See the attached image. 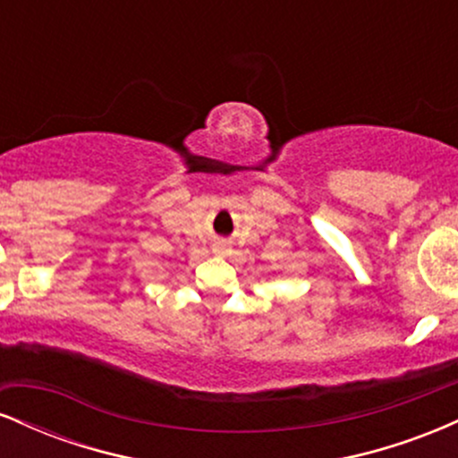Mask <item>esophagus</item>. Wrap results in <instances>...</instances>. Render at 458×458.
Listing matches in <instances>:
<instances>
[{
	"instance_id": "esophagus-1",
	"label": "esophagus",
	"mask_w": 458,
	"mask_h": 458,
	"mask_svg": "<svg viewBox=\"0 0 458 458\" xmlns=\"http://www.w3.org/2000/svg\"><path fill=\"white\" fill-rule=\"evenodd\" d=\"M213 251H215V254H219V256H225L230 251V245L225 243V241H215Z\"/></svg>"
}]
</instances>
